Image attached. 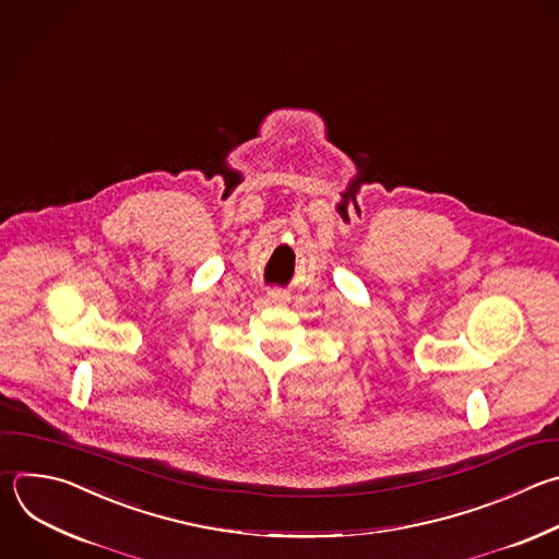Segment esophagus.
I'll return each instance as SVG.
<instances>
[{
  "instance_id": "obj_1",
  "label": "esophagus",
  "mask_w": 559,
  "mask_h": 559,
  "mask_svg": "<svg viewBox=\"0 0 559 559\" xmlns=\"http://www.w3.org/2000/svg\"><path fill=\"white\" fill-rule=\"evenodd\" d=\"M270 298H272L274 302H287V300H289V294H287V292H281V289H272V292H270Z\"/></svg>"
}]
</instances>
